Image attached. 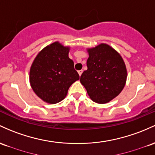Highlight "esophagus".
<instances>
[{"label": "esophagus", "instance_id": "34e87169", "mask_svg": "<svg viewBox=\"0 0 155 155\" xmlns=\"http://www.w3.org/2000/svg\"><path fill=\"white\" fill-rule=\"evenodd\" d=\"M82 72H83V71H82V70H80V71H78V73H79V76H81V74H82Z\"/></svg>", "mask_w": 155, "mask_h": 155}]
</instances>
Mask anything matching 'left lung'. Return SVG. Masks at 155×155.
Instances as JSON below:
<instances>
[{"mask_svg":"<svg viewBox=\"0 0 155 155\" xmlns=\"http://www.w3.org/2000/svg\"><path fill=\"white\" fill-rule=\"evenodd\" d=\"M87 70L82 73L80 81L93 101L107 103L124 87L127 77L125 63L120 54L107 44L87 49Z\"/></svg>","mask_w":155,"mask_h":155,"instance_id":"8db88e82","label":"left lung"}]
</instances>
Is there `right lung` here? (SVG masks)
I'll list each match as a JSON object with an SVG mask.
<instances>
[{
    "label": "right lung",
    "instance_id": "obj_1",
    "mask_svg": "<svg viewBox=\"0 0 155 155\" xmlns=\"http://www.w3.org/2000/svg\"><path fill=\"white\" fill-rule=\"evenodd\" d=\"M70 48L59 42L48 45L37 54L30 69L29 80L37 96L48 104L63 100L73 83L79 79Z\"/></svg>",
    "mask_w": 155,
    "mask_h": 155
}]
</instances>
